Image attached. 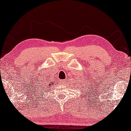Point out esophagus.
Returning <instances> with one entry per match:
<instances>
[{
	"label": "esophagus",
	"mask_w": 131,
	"mask_h": 131,
	"mask_svg": "<svg viewBox=\"0 0 131 131\" xmlns=\"http://www.w3.org/2000/svg\"><path fill=\"white\" fill-rule=\"evenodd\" d=\"M60 82L62 85H64L65 83V80H60Z\"/></svg>",
	"instance_id": "obj_1"
}]
</instances>
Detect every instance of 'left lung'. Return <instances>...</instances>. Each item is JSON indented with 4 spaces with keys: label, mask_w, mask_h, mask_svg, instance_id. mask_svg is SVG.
Segmentation results:
<instances>
[{
    "label": "left lung",
    "mask_w": 131,
    "mask_h": 131,
    "mask_svg": "<svg viewBox=\"0 0 131 131\" xmlns=\"http://www.w3.org/2000/svg\"><path fill=\"white\" fill-rule=\"evenodd\" d=\"M85 94H86V93H85Z\"/></svg>",
    "instance_id": "8db88e82"
}]
</instances>
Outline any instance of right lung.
Returning a JSON list of instances; mask_svg holds the SVG:
<instances>
[{"label":"right lung","instance_id":"obj_1","mask_svg":"<svg viewBox=\"0 0 131 131\" xmlns=\"http://www.w3.org/2000/svg\"><path fill=\"white\" fill-rule=\"evenodd\" d=\"M49 81H47V82ZM54 80H50V81H49V82H48V83H47V85H48V88H49V87H50L51 86H53V85H54ZM38 95H41V97L42 96V94H41V93H39V94H37ZM40 98V97H39Z\"/></svg>","mask_w":131,"mask_h":131}]
</instances>
